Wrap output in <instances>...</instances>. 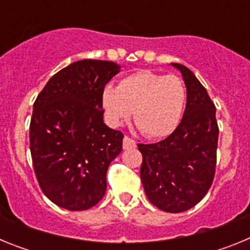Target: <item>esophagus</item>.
Returning <instances> with one entry per match:
<instances>
[{"instance_id":"obj_1","label":"esophagus","mask_w":250,"mask_h":250,"mask_svg":"<svg viewBox=\"0 0 250 250\" xmlns=\"http://www.w3.org/2000/svg\"><path fill=\"white\" fill-rule=\"evenodd\" d=\"M123 146L124 149H131V147L136 146V143L132 139H130L129 136H125L123 140Z\"/></svg>"}]
</instances>
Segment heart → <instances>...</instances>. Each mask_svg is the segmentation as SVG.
I'll return each instance as SVG.
<instances>
[{"mask_svg": "<svg viewBox=\"0 0 250 250\" xmlns=\"http://www.w3.org/2000/svg\"><path fill=\"white\" fill-rule=\"evenodd\" d=\"M101 104L111 126H121L134 111V121L146 138L163 139L182 120L187 89L178 76L140 70L123 77L118 87L105 86Z\"/></svg>", "mask_w": 250, "mask_h": 250, "instance_id": "1", "label": "heart"}]
</instances>
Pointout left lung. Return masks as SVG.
Returning <instances> with one entry per match:
<instances>
[{"label": "left lung", "mask_w": 250, "mask_h": 250, "mask_svg": "<svg viewBox=\"0 0 250 250\" xmlns=\"http://www.w3.org/2000/svg\"><path fill=\"white\" fill-rule=\"evenodd\" d=\"M187 106L173 134L156 144H139L143 154L140 178L151 204L167 213L195 207L213 183L219 129L215 106L195 75L182 63Z\"/></svg>", "instance_id": "1"}]
</instances>
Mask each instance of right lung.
<instances>
[{
	"instance_id": "1",
	"label": "right lung",
	"mask_w": 250,
	"mask_h": 250,
	"mask_svg": "<svg viewBox=\"0 0 250 250\" xmlns=\"http://www.w3.org/2000/svg\"><path fill=\"white\" fill-rule=\"evenodd\" d=\"M112 61L80 60L47 81L34 104L30 150L41 190L67 210H86L106 191V171L124 135L104 123L101 95L120 72Z\"/></svg>"
}]
</instances>
